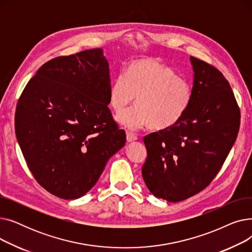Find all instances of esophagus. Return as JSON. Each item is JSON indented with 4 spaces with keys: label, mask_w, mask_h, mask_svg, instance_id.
Returning <instances> with one entry per match:
<instances>
[{
    "label": "esophagus",
    "mask_w": 252,
    "mask_h": 252,
    "mask_svg": "<svg viewBox=\"0 0 252 252\" xmlns=\"http://www.w3.org/2000/svg\"><path fill=\"white\" fill-rule=\"evenodd\" d=\"M138 139V137L135 135V134H133V133H126V141L127 142H134V141H136Z\"/></svg>",
    "instance_id": "obj_1"
}]
</instances>
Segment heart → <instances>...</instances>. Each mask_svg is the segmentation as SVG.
<instances>
[{"mask_svg":"<svg viewBox=\"0 0 252 252\" xmlns=\"http://www.w3.org/2000/svg\"><path fill=\"white\" fill-rule=\"evenodd\" d=\"M136 96V107L119 115L117 122L130 130L150 126L163 130L186 114L192 88L163 62L143 57L131 62L126 74H118L109 88V104L117 114L129 107Z\"/></svg>","mask_w":252,"mask_h":252,"instance_id":"obj_1","label":"heart"}]
</instances>
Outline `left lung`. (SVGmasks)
<instances>
[{
  "mask_svg": "<svg viewBox=\"0 0 252 252\" xmlns=\"http://www.w3.org/2000/svg\"><path fill=\"white\" fill-rule=\"evenodd\" d=\"M192 100L174 126L144 137L142 176L149 191L168 202L199 193L218 175L237 139L240 110L229 82L213 65L190 57Z\"/></svg>",
  "mask_w": 252,
  "mask_h": 252,
  "instance_id": "left-lung-1",
  "label": "left lung"
}]
</instances>
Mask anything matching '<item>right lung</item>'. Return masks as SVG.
<instances>
[{
  "label": "right lung",
  "mask_w": 252,
  "mask_h": 252,
  "mask_svg": "<svg viewBox=\"0 0 252 252\" xmlns=\"http://www.w3.org/2000/svg\"><path fill=\"white\" fill-rule=\"evenodd\" d=\"M109 64L102 49L46 62L24 88L15 133L37 183L62 199L95 186L126 144L108 108Z\"/></svg>",
  "instance_id": "obj_1"
}]
</instances>
